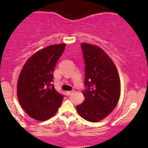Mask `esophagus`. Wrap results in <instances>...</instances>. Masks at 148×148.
Wrapping results in <instances>:
<instances>
[{
    "mask_svg": "<svg viewBox=\"0 0 148 148\" xmlns=\"http://www.w3.org/2000/svg\"><path fill=\"white\" fill-rule=\"evenodd\" d=\"M72 92H73V91H67L66 94H67V95H71V93Z\"/></svg>",
    "mask_w": 148,
    "mask_h": 148,
    "instance_id": "34e87169",
    "label": "esophagus"
}]
</instances>
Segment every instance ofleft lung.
<instances>
[{"label":"left lung","instance_id":"obj_1","mask_svg":"<svg viewBox=\"0 0 148 148\" xmlns=\"http://www.w3.org/2000/svg\"><path fill=\"white\" fill-rule=\"evenodd\" d=\"M85 62L87 90L82 92L84 100L77 106L79 115L90 122L107 117L118 104L121 82L118 70L109 56L96 45L82 43Z\"/></svg>","mask_w":148,"mask_h":148}]
</instances>
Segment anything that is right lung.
<instances>
[{
  "label": "right lung",
  "instance_id": "add662e5",
  "mask_svg": "<svg viewBox=\"0 0 148 148\" xmlns=\"http://www.w3.org/2000/svg\"><path fill=\"white\" fill-rule=\"evenodd\" d=\"M66 43L56 44L40 49L28 58L17 81V97L31 118L43 121L53 116L64 97L56 90L53 71Z\"/></svg>",
  "mask_w": 148,
  "mask_h": 148
}]
</instances>
